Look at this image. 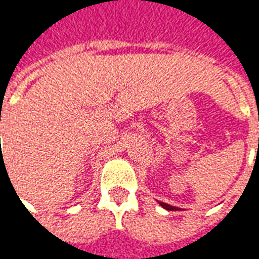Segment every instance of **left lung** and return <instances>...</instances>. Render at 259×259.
<instances>
[{"instance_id":"obj_1","label":"left lung","mask_w":259,"mask_h":259,"mask_svg":"<svg viewBox=\"0 0 259 259\" xmlns=\"http://www.w3.org/2000/svg\"><path fill=\"white\" fill-rule=\"evenodd\" d=\"M159 204H161V206H162V208H165V209H168V211H176V209H178L176 206L169 205V204H165V202H159Z\"/></svg>"}]
</instances>
